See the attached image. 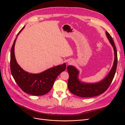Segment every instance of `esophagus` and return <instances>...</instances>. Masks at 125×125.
Here are the masks:
<instances>
[{"label": "esophagus", "instance_id": "34e87169", "mask_svg": "<svg viewBox=\"0 0 125 125\" xmlns=\"http://www.w3.org/2000/svg\"><path fill=\"white\" fill-rule=\"evenodd\" d=\"M73 63V62H72V61H69L68 62V64H69V65H70V64H71V63Z\"/></svg>", "mask_w": 125, "mask_h": 125}]
</instances>
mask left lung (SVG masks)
Here are the masks:
<instances>
[{
	"instance_id": "left-lung-1",
	"label": "left lung",
	"mask_w": 125,
	"mask_h": 125,
	"mask_svg": "<svg viewBox=\"0 0 125 125\" xmlns=\"http://www.w3.org/2000/svg\"><path fill=\"white\" fill-rule=\"evenodd\" d=\"M106 34L111 44L113 47L115 53L114 65L107 77L99 83L93 84H88L81 82L78 79L79 71L74 67L68 66L67 71L69 78L68 82V87L70 92L75 95L82 97H93L99 95L105 92L108 88L114 79L117 65V53L114 41L112 36L107 31Z\"/></svg>"
}]
</instances>
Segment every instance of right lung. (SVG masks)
I'll return each instance as SVG.
<instances>
[{
	"instance_id": "right-lung-1",
	"label": "right lung",
	"mask_w": 125,
	"mask_h": 125,
	"mask_svg": "<svg viewBox=\"0 0 125 125\" xmlns=\"http://www.w3.org/2000/svg\"><path fill=\"white\" fill-rule=\"evenodd\" d=\"M24 28V26L17 36ZM16 40L17 38L14 41L10 53V70L14 80L21 89L26 93L35 96L46 94L52 89L58 75L66 69V63L51 68L40 73H29L22 69L17 62L14 52Z\"/></svg>"
}]
</instances>
